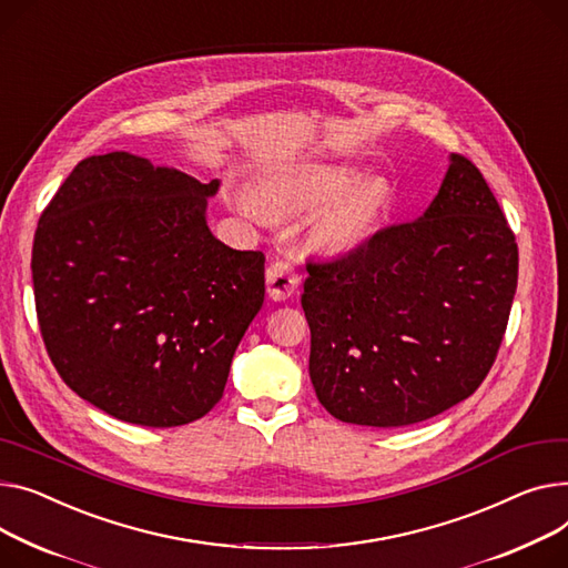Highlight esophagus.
<instances>
[{
	"instance_id": "esophagus-1",
	"label": "esophagus",
	"mask_w": 568,
	"mask_h": 568,
	"mask_svg": "<svg viewBox=\"0 0 568 568\" xmlns=\"http://www.w3.org/2000/svg\"><path fill=\"white\" fill-rule=\"evenodd\" d=\"M298 274L287 260H276L267 270V292L274 301H285L298 290Z\"/></svg>"
}]
</instances>
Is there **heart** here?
Segmentation results:
<instances>
[{"mask_svg": "<svg viewBox=\"0 0 568 568\" xmlns=\"http://www.w3.org/2000/svg\"><path fill=\"white\" fill-rule=\"evenodd\" d=\"M395 186L386 175H363L352 162H301L270 175L260 192L242 189L235 207L260 223L320 207L308 225L311 244L343 255L361 248L393 210Z\"/></svg>", "mask_w": 568, "mask_h": 568, "instance_id": "b5f03b06", "label": "heart"}]
</instances>
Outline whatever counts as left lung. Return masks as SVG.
Instances as JSON below:
<instances>
[{"mask_svg":"<svg viewBox=\"0 0 568 568\" xmlns=\"http://www.w3.org/2000/svg\"><path fill=\"white\" fill-rule=\"evenodd\" d=\"M306 270L317 399L343 423L404 427L484 382L516 294L518 246L479 169L449 155L423 216Z\"/></svg>","mask_w":568,"mask_h":568,"instance_id":"1","label":"left lung"}]
</instances>
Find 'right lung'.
Masks as SVG:
<instances>
[{"label":"right lung","mask_w":568,"mask_h":568,"mask_svg":"<svg viewBox=\"0 0 568 568\" xmlns=\"http://www.w3.org/2000/svg\"><path fill=\"white\" fill-rule=\"evenodd\" d=\"M207 184L123 150L82 160L38 221L31 274L48 354L123 423L180 427L221 399L264 301V255L207 229Z\"/></svg>","instance_id":"right-lung-1"}]
</instances>
